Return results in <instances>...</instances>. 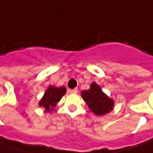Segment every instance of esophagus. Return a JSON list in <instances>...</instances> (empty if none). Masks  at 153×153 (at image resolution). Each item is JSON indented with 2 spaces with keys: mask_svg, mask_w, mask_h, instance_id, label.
I'll list each match as a JSON object with an SVG mask.
<instances>
[{
  "mask_svg": "<svg viewBox=\"0 0 153 153\" xmlns=\"http://www.w3.org/2000/svg\"><path fill=\"white\" fill-rule=\"evenodd\" d=\"M70 93H71V94H76L77 92H78V89L77 88H74V89H70L69 90Z\"/></svg>",
  "mask_w": 153,
  "mask_h": 153,
  "instance_id": "esophagus-1",
  "label": "esophagus"
}]
</instances>
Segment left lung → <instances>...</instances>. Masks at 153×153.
<instances>
[{
  "label": "left lung",
  "instance_id": "left-lung-1",
  "mask_svg": "<svg viewBox=\"0 0 153 153\" xmlns=\"http://www.w3.org/2000/svg\"><path fill=\"white\" fill-rule=\"evenodd\" d=\"M81 96L92 112L97 116L110 113L114 108V100L104 93L100 86L94 82L90 84L89 89L81 92Z\"/></svg>",
  "mask_w": 153,
  "mask_h": 153
}]
</instances>
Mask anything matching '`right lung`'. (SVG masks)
I'll use <instances>...</instances> for the list:
<instances>
[{"mask_svg":"<svg viewBox=\"0 0 153 153\" xmlns=\"http://www.w3.org/2000/svg\"><path fill=\"white\" fill-rule=\"evenodd\" d=\"M66 94L65 87H59L50 85L45 91L42 98L40 100L38 105L40 107L45 109V112L53 111L57 103L59 102L62 97Z\"/></svg>","mask_w":153,"mask_h":153,"instance_id":"add662e5","label":"right lung"}]
</instances>
